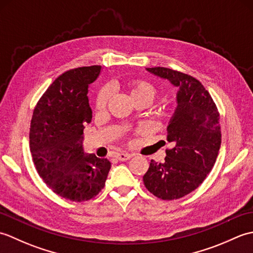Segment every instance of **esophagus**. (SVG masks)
I'll list each match as a JSON object with an SVG mask.
<instances>
[{
    "label": "esophagus",
    "instance_id": "1",
    "mask_svg": "<svg viewBox=\"0 0 253 253\" xmlns=\"http://www.w3.org/2000/svg\"><path fill=\"white\" fill-rule=\"evenodd\" d=\"M131 157L132 155L128 154V153H117L116 154V159L118 161H128Z\"/></svg>",
    "mask_w": 253,
    "mask_h": 253
}]
</instances>
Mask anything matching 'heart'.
<instances>
[{"label":"heart","mask_w":253,"mask_h":253,"mask_svg":"<svg viewBox=\"0 0 253 253\" xmlns=\"http://www.w3.org/2000/svg\"><path fill=\"white\" fill-rule=\"evenodd\" d=\"M130 94L132 98L138 95H146L149 96L150 99H153L155 95V88L151 84L147 82H142V80H135V82L131 83V90ZM111 96V90L109 87H103L101 88L96 95L95 100V106L96 109H104L106 106L107 101H109Z\"/></svg>","instance_id":"heart-1"}]
</instances>
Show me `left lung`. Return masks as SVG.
I'll use <instances>...</instances> for the list:
<instances>
[{
	"mask_svg": "<svg viewBox=\"0 0 253 253\" xmlns=\"http://www.w3.org/2000/svg\"><path fill=\"white\" fill-rule=\"evenodd\" d=\"M147 71L178 88V105L168 126V141L174 147L166 149L163 163L151 160L143 182L155 197L176 200L197 189L214 166L222 138L219 114L195 77L165 67Z\"/></svg>",
	"mask_w": 253,
	"mask_h": 253,
	"instance_id": "1",
	"label": "left lung"
}]
</instances>
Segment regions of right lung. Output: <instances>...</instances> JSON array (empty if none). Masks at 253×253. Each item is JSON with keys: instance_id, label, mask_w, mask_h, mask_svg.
Returning <instances> with one entry per match:
<instances>
[{"instance_id": "add662e5", "label": "right lung", "mask_w": 253, "mask_h": 253, "mask_svg": "<svg viewBox=\"0 0 253 253\" xmlns=\"http://www.w3.org/2000/svg\"><path fill=\"white\" fill-rule=\"evenodd\" d=\"M101 69L77 67L58 76L38 101L30 123V152L38 173L53 192L75 202L98 195L111 169L107 159L84 154L82 143L84 124L92 118L88 88Z\"/></svg>"}]
</instances>
